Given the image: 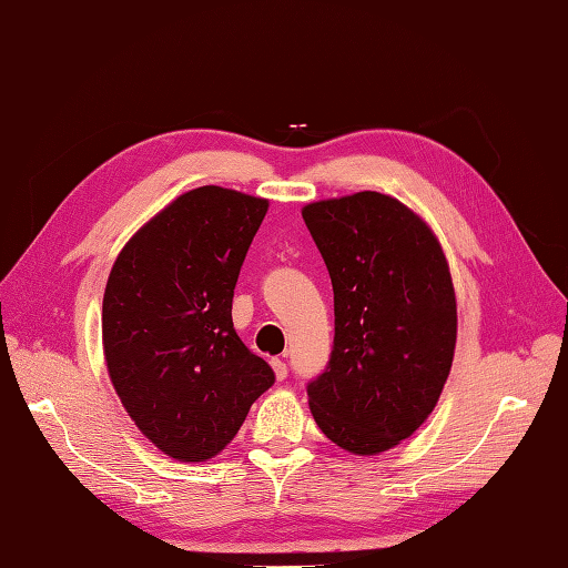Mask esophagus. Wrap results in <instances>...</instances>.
<instances>
[{"mask_svg":"<svg viewBox=\"0 0 568 568\" xmlns=\"http://www.w3.org/2000/svg\"><path fill=\"white\" fill-rule=\"evenodd\" d=\"M270 364H272V369H274V376H276V379H280V382H282V379H286V374H288L286 362H282L280 357H274Z\"/></svg>","mask_w":568,"mask_h":568,"instance_id":"34e87169","label":"esophagus"}]
</instances>
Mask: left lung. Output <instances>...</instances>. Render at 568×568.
I'll list each match as a JSON object with an SVG mask.
<instances>
[{
    "label": "left lung",
    "instance_id": "left-lung-1",
    "mask_svg": "<svg viewBox=\"0 0 568 568\" xmlns=\"http://www.w3.org/2000/svg\"><path fill=\"white\" fill-rule=\"evenodd\" d=\"M335 296V339L308 406L327 439L379 455L437 406L455 359L449 264L418 213L379 192L313 201L301 211Z\"/></svg>",
    "mask_w": 568,
    "mask_h": 568
}]
</instances>
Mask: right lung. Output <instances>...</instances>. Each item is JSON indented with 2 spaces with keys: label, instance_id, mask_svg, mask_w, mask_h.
Here are the masks:
<instances>
[{
  "label": "right lung",
  "instance_id": "obj_1",
  "mask_svg": "<svg viewBox=\"0 0 568 568\" xmlns=\"http://www.w3.org/2000/svg\"><path fill=\"white\" fill-rule=\"evenodd\" d=\"M267 199L199 186L138 231L113 262L102 339L111 384L150 443L206 462L274 384L233 327V288Z\"/></svg>",
  "mask_w": 568,
  "mask_h": 568
}]
</instances>
